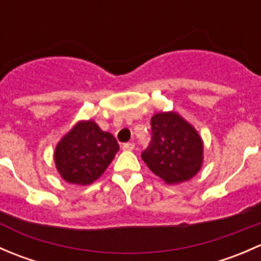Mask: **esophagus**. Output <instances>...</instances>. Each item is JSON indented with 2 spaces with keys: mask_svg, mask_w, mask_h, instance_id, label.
<instances>
[{
  "mask_svg": "<svg viewBox=\"0 0 261 261\" xmlns=\"http://www.w3.org/2000/svg\"><path fill=\"white\" fill-rule=\"evenodd\" d=\"M134 147H135V144L134 143H126V144H123L122 145V149L123 150H134Z\"/></svg>",
  "mask_w": 261,
  "mask_h": 261,
  "instance_id": "obj_1",
  "label": "esophagus"
}]
</instances>
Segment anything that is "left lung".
<instances>
[{
  "label": "left lung",
  "instance_id": "1",
  "mask_svg": "<svg viewBox=\"0 0 261 261\" xmlns=\"http://www.w3.org/2000/svg\"><path fill=\"white\" fill-rule=\"evenodd\" d=\"M151 141L141 158L167 184L189 180L203 164V140L198 131L175 111L159 112L150 120Z\"/></svg>",
  "mask_w": 261,
  "mask_h": 261
}]
</instances>
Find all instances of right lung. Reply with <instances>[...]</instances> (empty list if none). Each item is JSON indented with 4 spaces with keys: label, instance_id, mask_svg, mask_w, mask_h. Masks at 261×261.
Here are the masks:
<instances>
[{
    "label": "right lung",
    "instance_id": "1",
    "mask_svg": "<svg viewBox=\"0 0 261 261\" xmlns=\"http://www.w3.org/2000/svg\"><path fill=\"white\" fill-rule=\"evenodd\" d=\"M118 149L114 135L93 120L78 121L55 146V168L67 183L88 186L103 174Z\"/></svg>",
    "mask_w": 261,
    "mask_h": 261
}]
</instances>
